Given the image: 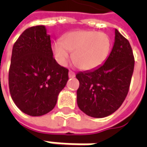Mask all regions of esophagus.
Listing matches in <instances>:
<instances>
[{"label": "esophagus", "mask_w": 147, "mask_h": 147, "mask_svg": "<svg viewBox=\"0 0 147 147\" xmlns=\"http://www.w3.org/2000/svg\"><path fill=\"white\" fill-rule=\"evenodd\" d=\"M74 77H75V74H74V72H72V71H69V78H74Z\"/></svg>", "instance_id": "obj_1"}]
</instances>
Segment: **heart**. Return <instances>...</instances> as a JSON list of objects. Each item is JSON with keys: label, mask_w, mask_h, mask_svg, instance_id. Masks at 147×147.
<instances>
[{"label": "heart", "mask_w": 147, "mask_h": 147, "mask_svg": "<svg viewBox=\"0 0 147 147\" xmlns=\"http://www.w3.org/2000/svg\"><path fill=\"white\" fill-rule=\"evenodd\" d=\"M112 46L110 37L105 32L94 30H77L66 33L62 40L52 45L57 63L65 65L70 57L82 70H92L106 60Z\"/></svg>", "instance_id": "1"}]
</instances>
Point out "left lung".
I'll return each mask as SVG.
<instances>
[{"instance_id": "1", "label": "left lung", "mask_w": 147, "mask_h": 147, "mask_svg": "<svg viewBox=\"0 0 147 147\" xmlns=\"http://www.w3.org/2000/svg\"><path fill=\"white\" fill-rule=\"evenodd\" d=\"M134 69L130 43L115 29V42L105 62L92 70L79 72L77 103L87 115L104 118L118 110L125 100Z\"/></svg>"}]
</instances>
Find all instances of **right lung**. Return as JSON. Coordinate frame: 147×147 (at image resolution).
<instances>
[{"label": "right lung", "mask_w": 147, "mask_h": 147, "mask_svg": "<svg viewBox=\"0 0 147 147\" xmlns=\"http://www.w3.org/2000/svg\"><path fill=\"white\" fill-rule=\"evenodd\" d=\"M69 70L53 58L51 36L44 25L31 27L14 43L9 88L14 104L30 116L53 110L69 80Z\"/></svg>", "instance_id": "add662e5"}]
</instances>
